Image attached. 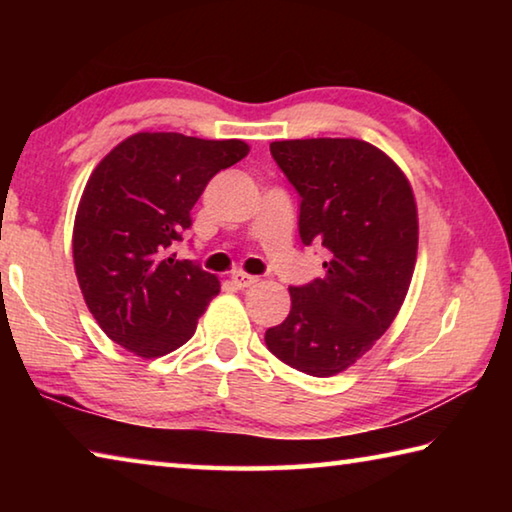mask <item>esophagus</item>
<instances>
[{"label":"esophagus","mask_w":512,"mask_h":512,"mask_svg":"<svg viewBox=\"0 0 512 512\" xmlns=\"http://www.w3.org/2000/svg\"><path fill=\"white\" fill-rule=\"evenodd\" d=\"M232 284H235V287H239V289H246V287H253V284H257V277L255 275H248V273H244V271H237V273H232Z\"/></svg>","instance_id":"esophagus-1"}]
</instances>
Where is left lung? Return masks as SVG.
Returning <instances> with one entry per match:
<instances>
[{
  "label": "left lung",
  "instance_id": "8db88e82",
  "mask_svg": "<svg viewBox=\"0 0 512 512\" xmlns=\"http://www.w3.org/2000/svg\"><path fill=\"white\" fill-rule=\"evenodd\" d=\"M271 155L302 198V244L325 246L329 259L320 280L289 289V316L264 341L305 375H339L381 339L409 293L418 259L413 187L357 137L282 140Z\"/></svg>",
  "mask_w": 512,
  "mask_h": 512
}]
</instances>
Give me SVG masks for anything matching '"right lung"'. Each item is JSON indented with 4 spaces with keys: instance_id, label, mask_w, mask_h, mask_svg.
<instances>
[{
    "instance_id": "1",
    "label": "right lung",
    "mask_w": 512,
    "mask_h": 512,
    "mask_svg": "<svg viewBox=\"0 0 512 512\" xmlns=\"http://www.w3.org/2000/svg\"><path fill=\"white\" fill-rule=\"evenodd\" d=\"M248 151L244 140L142 131L94 167L76 207L72 255L85 305L110 341L155 359L192 339L221 282L169 248L192 225L214 173Z\"/></svg>"
}]
</instances>
